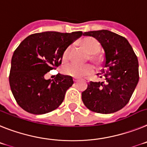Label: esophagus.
<instances>
[{"label":"esophagus","mask_w":147,"mask_h":147,"mask_svg":"<svg viewBox=\"0 0 147 147\" xmlns=\"http://www.w3.org/2000/svg\"><path fill=\"white\" fill-rule=\"evenodd\" d=\"M73 81H74V82H75V83H77L78 81V80L77 78H74Z\"/></svg>","instance_id":"1"}]
</instances>
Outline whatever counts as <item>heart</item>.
<instances>
[{
	"mask_svg": "<svg viewBox=\"0 0 147 147\" xmlns=\"http://www.w3.org/2000/svg\"><path fill=\"white\" fill-rule=\"evenodd\" d=\"M81 45L84 49L89 54V59L95 63H99L101 58L98 54L100 49V43L92 38H86L82 40ZM72 49V46H68L62 53V61H66L69 58V54ZM63 71L64 74L74 78H84L91 75L94 71L92 66L89 64L79 65L75 63H71L63 66Z\"/></svg>",
	"mask_w": 147,
	"mask_h": 147,
	"instance_id": "heart-1",
	"label": "heart"
}]
</instances>
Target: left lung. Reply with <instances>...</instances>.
I'll return each mask as SVG.
<instances>
[{
  "instance_id": "left-lung-1",
  "label": "left lung",
  "mask_w": 147,
  "mask_h": 147,
  "mask_svg": "<svg viewBox=\"0 0 147 147\" xmlns=\"http://www.w3.org/2000/svg\"><path fill=\"white\" fill-rule=\"evenodd\" d=\"M95 38L104 52L103 82H90L81 93L84 105L89 110L110 114L128 104L139 80L138 61L128 40L115 32L102 29L83 33Z\"/></svg>"
}]
</instances>
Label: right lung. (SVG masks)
<instances>
[{
    "label": "right lung",
    "mask_w": 147,
    "mask_h": 147,
    "mask_svg": "<svg viewBox=\"0 0 147 147\" xmlns=\"http://www.w3.org/2000/svg\"><path fill=\"white\" fill-rule=\"evenodd\" d=\"M82 34L44 32L29 35L20 43L12 55L9 79L14 98L23 109L42 115L62 104L74 83L72 78L58 74L54 80H47L44 76L61 64L64 49Z\"/></svg>",
    "instance_id": "1"
}]
</instances>
